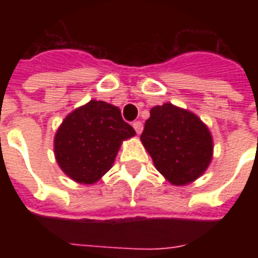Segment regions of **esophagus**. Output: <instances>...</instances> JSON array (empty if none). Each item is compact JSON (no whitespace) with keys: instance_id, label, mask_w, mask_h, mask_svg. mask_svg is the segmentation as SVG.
<instances>
[{"instance_id":"1","label":"esophagus","mask_w":258,"mask_h":258,"mask_svg":"<svg viewBox=\"0 0 258 258\" xmlns=\"http://www.w3.org/2000/svg\"><path fill=\"white\" fill-rule=\"evenodd\" d=\"M134 128H135V131H137V134H141L142 131H143V123L142 121H134Z\"/></svg>"}]
</instances>
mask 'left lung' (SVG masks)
I'll return each mask as SVG.
<instances>
[{
    "label": "left lung",
    "instance_id": "8db88e82",
    "mask_svg": "<svg viewBox=\"0 0 258 258\" xmlns=\"http://www.w3.org/2000/svg\"><path fill=\"white\" fill-rule=\"evenodd\" d=\"M141 139L158 171L172 184L192 182L212 161L208 127L194 113L171 103L151 108Z\"/></svg>",
    "mask_w": 258,
    "mask_h": 258
}]
</instances>
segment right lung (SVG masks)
Wrapping results in <instances>:
<instances>
[{
  "label": "right lung",
  "mask_w": 258,
  "mask_h": 258,
  "mask_svg": "<svg viewBox=\"0 0 258 258\" xmlns=\"http://www.w3.org/2000/svg\"><path fill=\"white\" fill-rule=\"evenodd\" d=\"M135 130L123 120L120 109L91 100L64 119L54 137L56 161L79 183H95L112 167L124 139Z\"/></svg>",
  "instance_id": "right-lung-1"
}]
</instances>
